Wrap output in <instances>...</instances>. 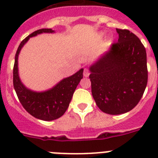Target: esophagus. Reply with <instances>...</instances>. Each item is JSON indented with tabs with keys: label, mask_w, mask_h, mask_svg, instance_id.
I'll list each match as a JSON object with an SVG mask.
<instances>
[{
	"label": "esophagus",
	"mask_w": 158,
	"mask_h": 158,
	"mask_svg": "<svg viewBox=\"0 0 158 158\" xmlns=\"http://www.w3.org/2000/svg\"><path fill=\"white\" fill-rule=\"evenodd\" d=\"M84 76L85 77H89V71L88 69H84Z\"/></svg>",
	"instance_id": "34e87169"
}]
</instances>
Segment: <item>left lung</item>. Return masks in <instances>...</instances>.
<instances>
[{
    "label": "left lung",
    "instance_id": "8db88e82",
    "mask_svg": "<svg viewBox=\"0 0 158 158\" xmlns=\"http://www.w3.org/2000/svg\"><path fill=\"white\" fill-rule=\"evenodd\" d=\"M117 32L118 42L89 69L93 98L100 110L112 115L133 110L148 82L145 46L128 29Z\"/></svg>",
    "mask_w": 158,
    "mask_h": 158
}]
</instances>
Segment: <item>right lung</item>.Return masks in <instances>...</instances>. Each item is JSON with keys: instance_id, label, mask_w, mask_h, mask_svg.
Returning <instances> with one entry per match:
<instances>
[{"instance_id": "right-lung-1", "label": "right lung", "mask_w": 158, "mask_h": 158, "mask_svg": "<svg viewBox=\"0 0 158 158\" xmlns=\"http://www.w3.org/2000/svg\"><path fill=\"white\" fill-rule=\"evenodd\" d=\"M52 32L53 30L51 29H38L25 37L17 48L13 66V87L19 101L29 114L43 121L57 119L65 113L77 86L83 78V69H81L73 76L63 79L52 89L45 92H33L23 85L19 78L17 69V59L21 48L29 37L42 33Z\"/></svg>"}]
</instances>
